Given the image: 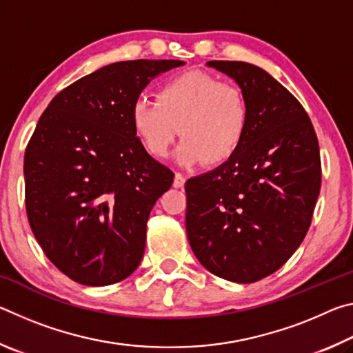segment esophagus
<instances>
[{
  "mask_svg": "<svg viewBox=\"0 0 353 353\" xmlns=\"http://www.w3.org/2000/svg\"><path fill=\"white\" fill-rule=\"evenodd\" d=\"M172 185H174L176 188H182L183 185H185V177H183V174H181V172H176L174 182H172Z\"/></svg>",
  "mask_w": 353,
  "mask_h": 353,
  "instance_id": "esophagus-1",
  "label": "esophagus"
}]
</instances>
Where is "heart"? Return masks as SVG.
I'll return each instance as SVG.
<instances>
[{
	"mask_svg": "<svg viewBox=\"0 0 353 353\" xmlns=\"http://www.w3.org/2000/svg\"><path fill=\"white\" fill-rule=\"evenodd\" d=\"M155 98L137 99L130 112L135 135L154 157H165L177 134L183 140L174 157L182 166L221 165L243 145L250 112L235 83L188 71L160 87Z\"/></svg>",
	"mask_w": 353,
	"mask_h": 353,
	"instance_id": "obj_1",
	"label": "heart"
}]
</instances>
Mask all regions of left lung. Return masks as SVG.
<instances>
[{
	"instance_id": "obj_1",
	"label": "left lung",
	"mask_w": 353,
	"mask_h": 353,
	"mask_svg": "<svg viewBox=\"0 0 353 353\" xmlns=\"http://www.w3.org/2000/svg\"><path fill=\"white\" fill-rule=\"evenodd\" d=\"M207 65L240 85L249 128L234 157L185 183V225L207 271L252 283L283 266L307 235L321 190L318 137L302 104L265 70Z\"/></svg>"
}]
</instances>
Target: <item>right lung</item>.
I'll list each match as a JSON object with an SVG mask.
<instances>
[{"mask_svg": "<svg viewBox=\"0 0 353 353\" xmlns=\"http://www.w3.org/2000/svg\"><path fill=\"white\" fill-rule=\"evenodd\" d=\"M181 65H105L41 113L23 168L28 221L52 265L77 283L121 282L140 265L149 213L174 172L146 152L130 112L154 77Z\"/></svg>", "mask_w": 353, "mask_h": 353, "instance_id": "1", "label": "right lung"}]
</instances>
